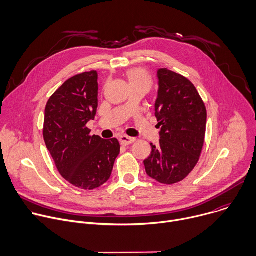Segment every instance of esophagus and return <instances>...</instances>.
<instances>
[{
	"label": "esophagus",
	"mask_w": 256,
	"mask_h": 256,
	"mask_svg": "<svg viewBox=\"0 0 256 256\" xmlns=\"http://www.w3.org/2000/svg\"><path fill=\"white\" fill-rule=\"evenodd\" d=\"M120 144L122 146H128V144H132L136 140V138H130V136H126V134H122V136H120Z\"/></svg>",
	"instance_id": "34e87169"
}]
</instances>
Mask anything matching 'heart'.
I'll use <instances>...</instances> for the list:
<instances>
[{"mask_svg":"<svg viewBox=\"0 0 256 256\" xmlns=\"http://www.w3.org/2000/svg\"><path fill=\"white\" fill-rule=\"evenodd\" d=\"M128 79L130 81V87L134 86H147L151 87L152 80L149 72L142 68H134L128 70Z\"/></svg>","mask_w":256,"mask_h":256,"instance_id":"heart-1","label":"heart"}]
</instances>
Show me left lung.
Instances as JSON below:
<instances>
[{
    "mask_svg": "<svg viewBox=\"0 0 256 256\" xmlns=\"http://www.w3.org/2000/svg\"><path fill=\"white\" fill-rule=\"evenodd\" d=\"M159 80L155 116L161 128L159 144H151L144 161L147 174L163 184L184 180L196 167L204 147L206 109L194 85L168 68L157 72Z\"/></svg>",
    "mask_w": 256,
    "mask_h": 256,
    "instance_id": "8db88e82",
    "label": "left lung"
}]
</instances>
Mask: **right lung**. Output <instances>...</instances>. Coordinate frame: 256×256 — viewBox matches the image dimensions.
<instances>
[{"instance_id":"right-lung-1","label":"right lung","mask_w":256,"mask_h":256,"mask_svg":"<svg viewBox=\"0 0 256 256\" xmlns=\"http://www.w3.org/2000/svg\"><path fill=\"white\" fill-rule=\"evenodd\" d=\"M97 79L96 70L68 79L50 96L44 112V138L56 169L85 190L105 184L120 152L118 138L91 136L87 128L98 107Z\"/></svg>"}]
</instances>
